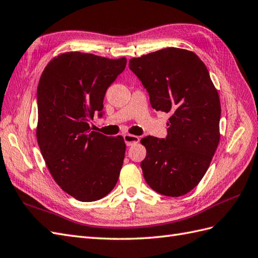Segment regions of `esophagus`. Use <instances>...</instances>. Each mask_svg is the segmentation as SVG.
<instances>
[{
    "instance_id": "1",
    "label": "esophagus",
    "mask_w": 258,
    "mask_h": 258,
    "mask_svg": "<svg viewBox=\"0 0 258 258\" xmlns=\"http://www.w3.org/2000/svg\"><path fill=\"white\" fill-rule=\"evenodd\" d=\"M123 138H124L125 144H126V146H132V145L137 144L140 142V137L135 135H131V134H124Z\"/></svg>"
}]
</instances>
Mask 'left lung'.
Segmentation results:
<instances>
[{
    "label": "left lung",
    "mask_w": 258,
    "mask_h": 258,
    "mask_svg": "<svg viewBox=\"0 0 258 258\" xmlns=\"http://www.w3.org/2000/svg\"><path fill=\"white\" fill-rule=\"evenodd\" d=\"M156 111L170 114L166 138L146 136L145 181L164 196L192 190L209 168L220 140V100L206 65L194 52L167 48L130 60Z\"/></svg>",
    "instance_id": "left-lung-1"
}]
</instances>
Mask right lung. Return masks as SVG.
Returning a JSON list of instances; mask_svg holds the SVG:
<instances>
[{
	"mask_svg": "<svg viewBox=\"0 0 258 258\" xmlns=\"http://www.w3.org/2000/svg\"><path fill=\"white\" fill-rule=\"evenodd\" d=\"M125 66V57L68 52L45 66L39 81V147L57 185L81 202L101 200L120 175L123 137L104 136L89 123L103 115L105 92Z\"/></svg>",
	"mask_w": 258,
	"mask_h": 258,
	"instance_id": "1",
	"label": "right lung"
}]
</instances>
